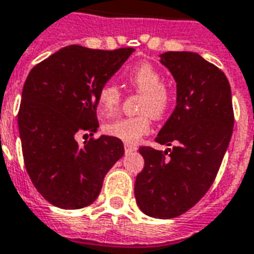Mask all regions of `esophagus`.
Wrapping results in <instances>:
<instances>
[{
    "label": "esophagus",
    "mask_w": 254,
    "mask_h": 254,
    "mask_svg": "<svg viewBox=\"0 0 254 254\" xmlns=\"http://www.w3.org/2000/svg\"><path fill=\"white\" fill-rule=\"evenodd\" d=\"M124 149H125V153L129 154V153H131V151L137 150V146L133 145V143H125V145H124Z\"/></svg>",
    "instance_id": "1"
}]
</instances>
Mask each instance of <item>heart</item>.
Wrapping results in <instances>:
<instances>
[{"label": "heart", "mask_w": 254, "mask_h": 254, "mask_svg": "<svg viewBox=\"0 0 254 254\" xmlns=\"http://www.w3.org/2000/svg\"><path fill=\"white\" fill-rule=\"evenodd\" d=\"M127 80L131 87L142 93L139 112L142 115L112 120L104 125L105 134L119 138L127 143H135L142 135L150 131L151 117L161 119L169 111L173 93L163 83L162 73L149 63L138 64L127 73ZM121 92L117 85L108 83L100 88L97 95V112L101 117H109L119 111Z\"/></svg>", "instance_id": "1"}]
</instances>
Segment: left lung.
Returning a JSON list of instances; mask_svg holds the SVG:
<instances>
[{
  "label": "left lung",
  "instance_id": "left-lung-1",
  "mask_svg": "<svg viewBox=\"0 0 254 254\" xmlns=\"http://www.w3.org/2000/svg\"><path fill=\"white\" fill-rule=\"evenodd\" d=\"M161 63L177 81V107L155 142L171 147H139L145 166L135 178L134 195L147 216L171 219L192 208L212 186L235 115L229 81L216 65L187 51H167Z\"/></svg>",
  "mask_w": 254,
  "mask_h": 254
}]
</instances>
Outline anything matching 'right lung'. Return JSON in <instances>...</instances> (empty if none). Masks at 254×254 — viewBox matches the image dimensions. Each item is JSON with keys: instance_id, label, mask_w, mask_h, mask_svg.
Segmentation results:
<instances>
[{"instance_id": "obj_1", "label": "right lung", "mask_w": 254, "mask_h": 254, "mask_svg": "<svg viewBox=\"0 0 254 254\" xmlns=\"http://www.w3.org/2000/svg\"><path fill=\"white\" fill-rule=\"evenodd\" d=\"M133 51L72 45L30 71L18 112L22 154L38 192L55 207L79 209L92 204L104 177L124 155L121 139L92 135L99 129L100 88ZM81 135L90 138L79 145Z\"/></svg>"}]
</instances>
